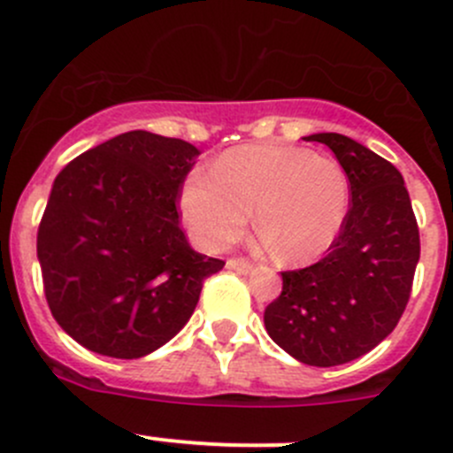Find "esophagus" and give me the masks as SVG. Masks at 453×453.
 Listing matches in <instances>:
<instances>
[{
  "label": "esophagus",
  "instance_id": "obj_1",
  "mask_svg": "<svg viewBox=\"0 0 453 453\" xmlns=\"http://www.w3.org/2000/svg\"><path fill=\"white\" fill-rule=\"evenodd\" d=\"M226 267L232 269V272H236V273H250L254 269V265L245 258H230L226 263Z\"/></svg>",
  "mask_w": 453,
  "mask_h": 453
}]
</instances>
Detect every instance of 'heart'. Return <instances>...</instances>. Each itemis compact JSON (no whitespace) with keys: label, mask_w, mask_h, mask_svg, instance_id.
<instances>
[{"label":"heart","mask_w":453,"mask_h":453,"mask_svg":"<svg viewBox=\"0 0 453 453\" xmlns=\"http://www.w3.org/2000/svg\"><path fill=\"white\" fill-rule=\"evenodd\" d=\"M350 184L333 157L282 144L239 146L195 168L180 190V212L195 243L223 252L243 236L252 208L265 245L289 263L319 258L340 236Z\"/></svg>","instance_id":"1"}]
</instances>
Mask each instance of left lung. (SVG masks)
I'll return each mask as SVG.
<instances>
[{"mask_svg": "<svg viewBox=\"0 0 453 453\" xmlns=\"http://www.w3.org/2000/svg\"><path fill=\"white\" fill-rule=\"evenodd\" d=\"M335 153L350 184L344 227L322 260L282 272L265 328L309 366H340L372 350L405 311L421 241L401 173L342 134H313Z\"/></svg>", "mask_w": 453, "mask_h": 453, "instance_id": "obj_1", "label": "left lung"}]
</instances>
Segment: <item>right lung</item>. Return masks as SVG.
I'll list each match as a JSON object with an SVG mask.
<instances>
[{
	"label": "right lung",
	"instance_id": "right-lung-1",
	"mask_svg": "<svg viewBox=\"0 0 453 453\" xmlns=\"http://www.w3.org/2000/svg\"><path fill=\"white\" fill-rule=\"evenodd\" d=\"M197 146L129 131L57 175L36 234L48 307L81 346L116 359L153 353L184 328L223 260L195 252L177 199Z\"/></svg>",
	"mask_w": 453,
	"mask_h": 453
}]
</instances>
